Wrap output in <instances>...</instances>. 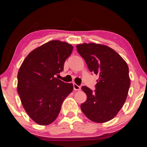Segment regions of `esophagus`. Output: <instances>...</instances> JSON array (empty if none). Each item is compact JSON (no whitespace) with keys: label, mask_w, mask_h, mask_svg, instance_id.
Returning a JSON list of instances; mask_svg holds the SVG:
<instances>
[{"label":"esophagus","mask_w":147,"mask_h":147,"mask_svg":"<svg viewBox=\"0 0 147 147\" xmlns=\"http://www.w3.org/2000/svg\"><path fill=\"white\" fill-rule=\"evenodd\" d=\"M73 88H74V90H75V91H80L81 89V87L77 85L76 84H73Z\"/></svg>","instance_id":"1"}]
</instances>
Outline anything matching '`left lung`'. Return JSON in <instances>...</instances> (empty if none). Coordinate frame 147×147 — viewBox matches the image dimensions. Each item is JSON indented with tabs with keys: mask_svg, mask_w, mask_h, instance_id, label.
Here are the masks:
<instances>
[{
	"mask_svg": "<svg viewBox=\"0 0 147 147\" xmlns=\"http://www.w3.org/2000/svg\"><path fill=\"white\" fill-rule=\"evenodd\" d=\"M76 48L89 70L99 76L94 91L82 87L87 95L86 101L81 104L82 111L95 123L110 121L127 97L130 86L128 65L117 53L104 45L83 43Z\"/></svg>",
	"mask_w": 147,
	"mask_h": 147,
	"instance_id": "left-lung-1",
	"label": "left lung"
}]
</instances>
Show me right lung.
<instances>
[{"label":"right lung","mask_w":147,"mask_h":147,"mask_svg":"<svg viewBox=\"0 0 147 147\" xmlns=\"http://www.w3.org/2000/svg\"><path fill=\"white\" fill-rule=\"evenodd\" d=\"M73 47L66 42L49 41L34 49L24 59L17 74V91L26 112L39 125H48L58 117L61 107L73 89L56 75Z\"/></svg>","instance_id":"obj_1"}]
</instances>
